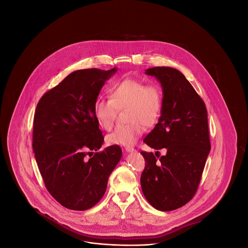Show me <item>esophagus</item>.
Instances as JSON below:
<instances>
[{"label": "esophagus", "instance_id": "esophagus-1", "mask_svg": "<svg viewBox=\"0 0 248 248\" xmlns=\"http://www.w3.org/2000/svg\"><path fill=\"white\" fill-rule=\"evenodd\" d=\"M125 151H126L127 153H134V152H136V150H135L134 148H131V147L125 148Z\"/></svg>", "mask_w": 248, "mask_h": 248}]
</instances>
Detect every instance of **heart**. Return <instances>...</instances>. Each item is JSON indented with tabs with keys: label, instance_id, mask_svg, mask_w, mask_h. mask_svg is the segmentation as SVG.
Masks as SVG:
<instances>
[{
	"label": "heart",
	"instance_id": "b5f03b06",
	"mask_svg": "<svg viewBox=\"0 0 248 248\" xmlns=\"http://www.w3.org/2000/svg\"><path fill=\"white\" fill-rule=\"evenodd\" d=\"M127 108L126 125H120L107 137L108 145L130 147L144 131L157 121L162 108V92L156 84H145L136 79H124L109 90V99H97L94 104V117L103 129L113 127L118 110Z\"/></svg>",
	"mask_w": 248,
	"mask_h": 248
}]
</instances>
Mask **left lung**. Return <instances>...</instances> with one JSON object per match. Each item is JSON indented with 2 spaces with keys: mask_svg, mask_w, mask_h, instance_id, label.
Here are the masks:
<instances>
[{
  "mask_svg": "<svg viewBox=\"0 0 248 248\" xmlns=\"http://www.w3.org/2000/svg\"><path fill=\"white\" fill-rule=\"evenodd\" d=\"M145 73L160 82L163 99L158 124L143 141L155 150L165 149L166 154L157 160L153 153L142 152V191L157 210L172 211L186 204L199 186L211 149L207 111L180 71L155 67Z\"/></svg>",
  "mask_w": 248,
  "mask_h": 248,
  "instance_id": "left-lung-1",
  "label": "left lung"
}]
</instances>
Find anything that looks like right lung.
<instances>
[{
    "label": "right lung",
    "instance_id": "add662e5",
    "mask_svg": "<svg viewBox=\"0 0 248 248\" xmlns=\"http://www.w3.org/2000/svg\"><path fill=\"white\" fill-rule=\"evenodd\" d=\"M116 71L117 68L73 71L36 107L32 148L37 165L49 193L71 210H87L100 201L122 158L118 145L93 155L104 142L94 117V102Z\"/></svg>",
    "mask_w": 248,
    "mask_h": 248
}]
</instances>
